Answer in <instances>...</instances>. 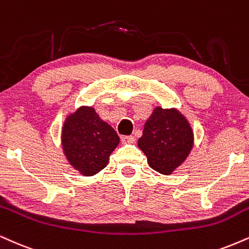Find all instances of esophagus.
Instances as JSON below:
<instances>
[{"label": "esophagus", "mask_w": 249, "mask_h": 249, "mask_svg": "<svg viewBox=\"0 0 249 249\" xmlns=\"http://www.w3.org/2000/svg\"><path fill=\"white\" fill-rule=\"evenodd\" d=\"M122 142L123 143H133L136 142V138L133 136H125V137H122Z\"/></svg>", "instance_id": "esophagus-1"}]
</instances>
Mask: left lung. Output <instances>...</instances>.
<instances>
[{
    "instance_id": "obj_1",
    "label": "left lung",
    "mask_w": 249,
    "mask_h": 249,
    "mask_svg": "<svg viewBox=\"0 0 249 249\" xmlns=\"http://www.w3.org/2000/svg\"><path fill=\"white\" fill-rule=\"evenodd\" d=\"M194 142V130L183 113L176 107H157L145 123L138 146L152 169L172 175L189 157Z\"/></svg>"
}]
</instances>
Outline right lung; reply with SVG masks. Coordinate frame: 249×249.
<instances>
[{
	"mask_svg": "<svg viewBox=\"0 0 249 249\" xmlns=\"http://www.w3.org/2000/svg\"><path fill=\"white\" fill-rule=\"evenodd\" d=\"M119 137L102 121L92 107L82 106L70 112L61 127V146L66 160L82 176H94L109 163Z\"/></svg>",
	"mask_w": 249,
	"mask_h": 249,
	"instance_id": "obj_1",
	"label": "right lung"
}]
</instances>
